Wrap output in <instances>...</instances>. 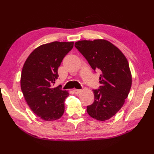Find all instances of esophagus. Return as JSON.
<instances>
[{
    "label": "esophagus",
    "instance_id": "1",
    "mask_svg": "<svg viewBox=\"0 0 154 154\" xmlns=\"http://www.w3.org/2000/svg\"><path fill=\"white\" fill-rule=\"evenodd\" d=\"M73 92L75 93V94H79V93H80L81 92V89H73Z\"/></svg>",
    "mask_w": 154,
    "mask_h": 154
}]
</instances>
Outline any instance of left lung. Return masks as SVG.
I'll return each mask as SVG.
<instances>
[{
    "mask_svg": "<svg viewBox=\"0 0 154 154\" xmlns=\"http://www.w3.org/2000/svg\"><path fill=\"white\" fill-rule=\"evenodd\" d=\"M75 46L93 69L101 73L100 86L93 90L94 103L87 106L89 115L104 121L122 108L132 85V75L126 57L119 48L105 40H81Z\"/></svg>",
    "mask_w": 154,
    "mask_h": 154,
    "instance_id": "8db88e82",
    "label": "left lung"
}]
</instances>
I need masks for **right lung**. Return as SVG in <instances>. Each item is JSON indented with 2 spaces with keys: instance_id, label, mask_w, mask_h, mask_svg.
<instances>
[{
  "instance_id": "1",
  "label": "right lung",
  "mask_w": 154,
  "mask_h": 154,
  "mask_svg": "<svg viewBox=\"0 0 154 154\" xmlns=\"http://www.w3.org/2000/svg\"><path fill=\"white\" fill-rule=\"evenodd\" d=\"M73 44L54 42L42 45L32 52L23 66L22 91L30 109L42 120H55L63 114L69 93L53 85L59 77L58 67Z\"/></svg>"
}]
</instances>
